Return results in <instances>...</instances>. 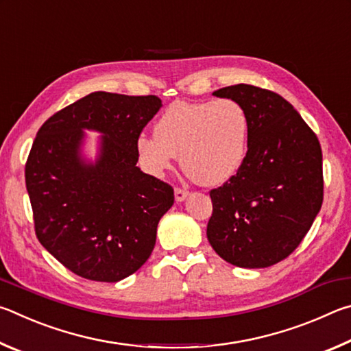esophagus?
I'll list each match as a JSON object with an SVG mask.
<instances>
[{
    "instance_id": "esophagus-1",
    "label": "esophagus",
    "mask_w": 351,
    "mask_h": 351,
    "mask_svg": "<svg viewBox=\"0 0 351 351\" xmlns=\"http://www.w3.org/2000/svg\"><path fill=\"white\" fill-rule=\"evenodd\" d=\"M187 195H189V190L181 189V187H176L175 189V199L176 201H184V199L187 198Z\"/></svg>"
}]
</instances>
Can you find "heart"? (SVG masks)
Returning <instances> with one entry per match:
<instances>
[{"instance_id": "obj_1", "label": "heart", "mask_w": 351, "mask_h": 351, "mask_svg": "<svg viewBox=\"0 0 351 351\" xmlns=\"http://www.w3.org/2000/svg\"><path fill=\"white\" fill-rule=\"evenodd\" d=\"M249 119L232 99L213 102H175L154 125V138L136 142L139 161L148 173L161 176L180 156L181 167L201 186H217L237 173L246 158Z\"/></svg>"}]
</instances>
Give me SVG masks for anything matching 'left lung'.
I'll return each mask as SVG.
<instances>
[{"instance_id": "obj_1", "label": "left lung", "mask_w": 351, "mask_h": 351, "mask_svg": "<svg viewBox=\"0 0 351 351\" xmlns=\"http://www.w3.org/2000/svg\"><path fill=\"white\" fill-rule=\"evenodd\" d=\"M213 96L245 108L249 144L237 173L209 192L207 239L230 265L268 268L295 251L322 207V148L294 106L274 91L240 83Z\"/></svg>"}]
</instances>
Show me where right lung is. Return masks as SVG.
<instances>
[{
  "label": "right lung",
  "mask_w": 351,
  "mask_h": 351,
  "mask_svg": "<svg viewBox=\"0 0 351 351\" xmlns=\"http://www.w3.org/2000/svg\"><path fill=\"white\" fill-rule=\"evenodd\" d=\"M156 96L91 93L40 127L25 176L38 241L71 272L119 282L150 257L173 187L136 167L142 130L161 108ZM83 128L102 131L103 152L83 165Z\"/></svg>",
  "instance_id": "obj_1"
}]
</instances>
